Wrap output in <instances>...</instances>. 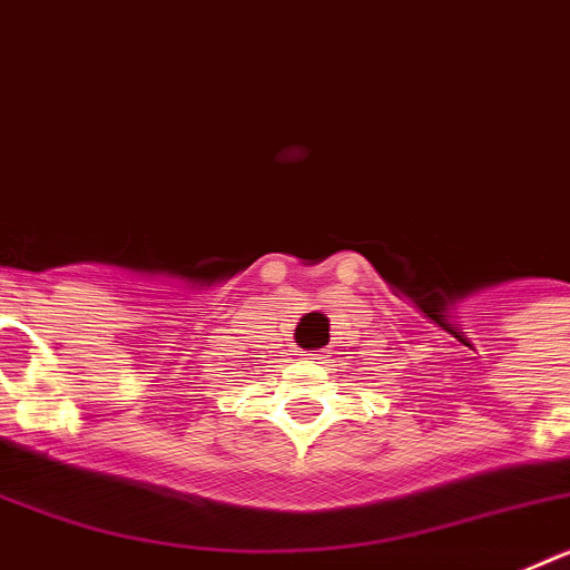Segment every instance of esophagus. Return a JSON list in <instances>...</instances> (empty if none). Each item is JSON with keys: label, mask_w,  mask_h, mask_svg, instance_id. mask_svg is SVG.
Here are the masks:
<instances>
[{"label": "esophagus", "mask_w": 570, "mask_h": 570, "mask_svg": "<svg viewBox=\"0 0 570 570\" xmlns=\"http://www.w3.org/2000/svg\"><path fill=\"white\" fill-rule=\"evenodd\" d=\"M305 360L316 362V365H325V360H328V356H325V351H316V354H305Z\"/></svg>", "instance_id": "34e87169"}]
</instances>
